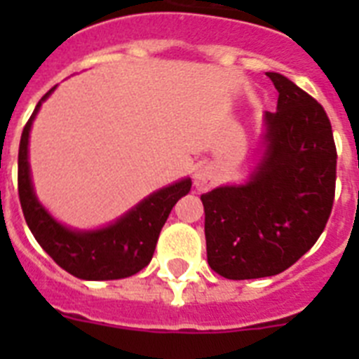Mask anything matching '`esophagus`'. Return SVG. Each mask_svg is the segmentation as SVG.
Returning a JSON list of instances; mask_svg holds the SVG:
<instances>
[{
  "mask_svg": "<svg viewBox=\"0 0 359 359\" xmlns=\"http://www.w3.org/2000/svg\"><path fill=\"white\" fill-rule=\"evenodd\" d=\"M194 185L198 190H208L214 185V174L208 167H201L194 174Z\"/></svg>",
  "mask_w": 359,
  "mask_h": 359,
  "instance_id": "esophagus-1",
  "label": "esophagus"
}]
</instances>
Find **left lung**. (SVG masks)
I'll list each match as a JSON object with an SVG mask.
<instances>
[{"instance_id":"1","label":"left lung","mask_w":359,"mask_h":359,"mask_svg":"<svg viewBox=\"0 0 359 359\" xmlns=\"http://www.w3.org/2000/svg\"><path fill=\"white\" fill-rule=\"evenodd\" d=\"M266 111L268 149L252 180L201 196L208 264L230 280L271 277L322 236L334 203L336 145L322 104L280 73Z\"/></svg>"}]
</instances>
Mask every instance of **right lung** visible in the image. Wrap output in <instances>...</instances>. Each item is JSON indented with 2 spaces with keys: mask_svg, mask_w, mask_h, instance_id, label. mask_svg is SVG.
Returning <instances> with one entry per match:
<instances>
[{
  "mask_svg": "<svg viewBox=\"0 0 359 359\" xmlns=\"http://www.w3.org/2000/svg\"><path fill=\"white\" fill-rule=\"evenodd\" d=\"M53 90L55 86L43 95L28 118L19 142L18 192L25 221L41 248L73 277L84 280H115L131 277L151 262L165 221L177 199L189 194L192 182L187 177L158 190L115 224L102 230L73 231L59 224L37 201L28 169V133L32 120L39 111L41 102Z\"/></svg>",
  "mask_w": 359,
  "mask_h": 359,
  "instance_id": "1",
  "label": "right lung"
}]
</instances>
